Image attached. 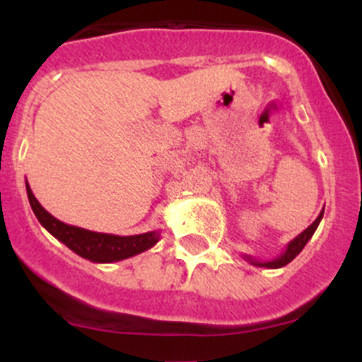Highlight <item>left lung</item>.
<instances>
[{
	"instance_id": "8db88e82",
	"label": "left lung",
	"mask_w": 362,
	"mask_h": 362,
	"mask_svg": "<svg viewBox=\"0 0 362 362\" xmlns=\"http://www.w3.org/2000/svg\"><path fill=\"white\" fill-rule=\"evenodd\" d=\"M322 218H323V209H322V213L318 214V218L315 219V221L311 223L305 231H301V233L298 235L296 238L291 240V242L288 243V247H286V250L282 252L279 257H276V259L260 262V260H257V259H252L250 255H243V259L250 262L252 265H257V267H267V269L284 267V265H288L291 260L296 259V255H300V252L303 250V248H305V245L310 242V238H311V236H313L315 231H317V228H318L320 221H322Z\"/></svg>"
}]
</instances>
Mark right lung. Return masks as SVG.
<instances>
[{
  "instance_id": "right-lung-1",
  "label": "right lung",
  "mask_w": 362,
  "mask_h": 362,
  "mask_svg": "<svg viewBox=\"0 0 362 362\" xmlns=\"http://www.w3.org/2000/svg\"><path fill=\"white\" fill-rule=\"evenodd\" d=\"M25 187H27L28 202H30L32 211H34L35 218L39 219V223L42 224L45 230L54 238L64 243L76 255H80L90 262H95V264H112V262L129 259V257H134L138 253L149 250L160 240V231L158 230L141 235L119 236L109 233H97V231H90L85 230V228L66 224L59 221L57 218H54L51 213H47L40 206V202L35 199L28 182H25Z\"/></svg>"
}]
</instances>
